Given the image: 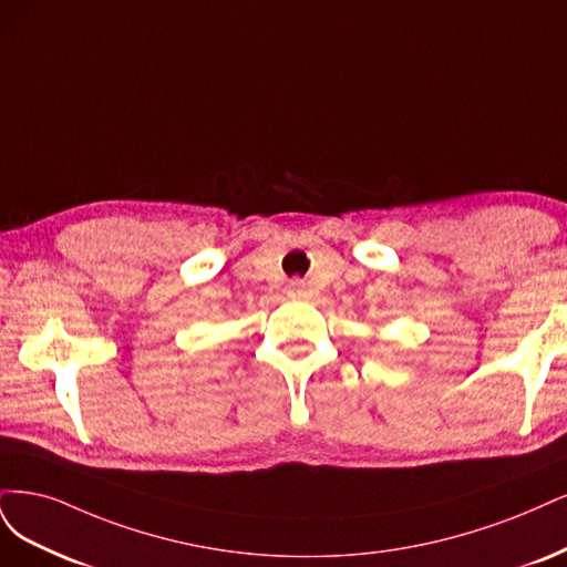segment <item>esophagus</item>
Returning a JSON list of instances; mask_svg holds the SVG:
<instances>
[{"instance_id":"34e87169","label":"esophagus","mask_w":567,"mask_h":567,"mask_svg":"<svg viewBox=\"0 0 567 567\" xmlns=\"http://www.w3.org/2000/svg\"><path fill=\"white\" fill-rule=\"evenodd\" d=\"M287 295H289L291 299H306V297H308V287H306L303 280L295 278V280H291V282L287 285Z\"/></svg>"}]
</instances>
